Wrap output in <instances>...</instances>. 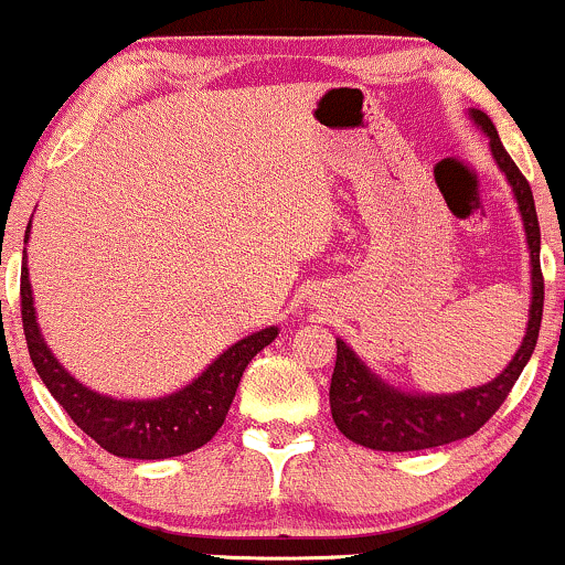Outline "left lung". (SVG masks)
<instances>
[{"label":"left lung","instance_id":"obj_1","mask_svg":"<svg viewBox=\"0 0 565 565\" xmlns=\"http://www.w3.org/2000/svg\"><path fill=\"white\" fill-rule=\"evenodd\" d=\"M472 122L486 132L491 141V154L499 170L510 181L512 194L518 200V211L523 215L525 239L531 250V309L529 328H525L521 350L510 360V365L493 382L472 390L454 392V395H414V392L395 390L379 379L363 360L354 354L341 339H335V367L331 379V414L335 427L358 446L373 451H424V448L446 446L478 433L483 424L507 401L525 363L534 354L539 326H542L544 307V277L539 266V221L534 194L529 181L507 154L499 141V132L488 114L480 109L470 111Z\"/></svg>","mask_w":565,"mask_h":565}]
</instances>
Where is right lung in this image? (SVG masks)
Here are the masks:
<instances>
[{"instance_id":"1","label":"right lung","mask_w":565,"mask_h":565,"mask_svg":"<svg viewBox=\"0 0 565 565\" xmlns=\"http://www.w3.org/2000/svg\"><path fill=\"white\" fill-rule=\"evenodd\" d=\"M31 224L26 226V239ZM21 317L31 363L50 395L63 405L82 433L90 435L104 451L122 459H170L205 446L230 414L245 367L277 339L275 326L245 335L173 395L154 401H117L77 382L44 344L31 299L29 266L21 269Z\"/></svg>"}]
</instances>
